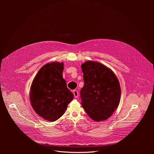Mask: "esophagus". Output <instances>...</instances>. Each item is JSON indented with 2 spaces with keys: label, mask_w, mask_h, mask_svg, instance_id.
I'll list each match as a JSON object with an SVG mask.
<instances>
[{
  "label": "esophagus",
  "mask_w": 154,
  "mask_h": 154,
  "mask_svg": "<svg viewBox=\"0 0 154 154\" xmlns=\"http://www.w3.org/2000/svg\"><path fill=\"white\" fill-rule=\"evenodd\" d=\"M73 95H74V96H75V98H77V97H78L79 93H78V91H76V90H74V91H73Z\"/></svg>",
  "instance_id": "obj_1"
}]
</instances>
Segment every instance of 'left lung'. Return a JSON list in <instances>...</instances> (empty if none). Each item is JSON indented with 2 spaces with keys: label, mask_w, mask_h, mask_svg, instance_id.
Instances as JSON below:
<instances>
[{
  "label": "left lung",
  "mask_w": 154,
  "mask_h": 154,
  "mask_svg": "<svg viewBox=\"0 0 154 154\" xmlns=\"http://www.w3.org/2000/svg\"><path fill=\"white\" fill-rule=\"evenodd\" d=\"M81 67L84 81L80 92L82 106L92 120H106L119 104V82L111 70L100 63L88 61Z\"/></svg>",
  "instance_id": "8db88e82"
}]
</instances>
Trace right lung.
<instances>
[{"instance_id":"add662e5","label":"right lung","mask_w":154,"mask_h":154,"mask_svg":"<svg viewBox=\"0 0 154 154\" xmlns=\"http://www.w3.org/2000/svg\"><path fill=\"white\" fill-rule=\"evenodd\" d=\"M63 63L52 62L43 66L34 78L30 100L34 111L42 117L54 122L63 115L73 93L67 88L62 72Z\"/></svg>"}]
</instances>
